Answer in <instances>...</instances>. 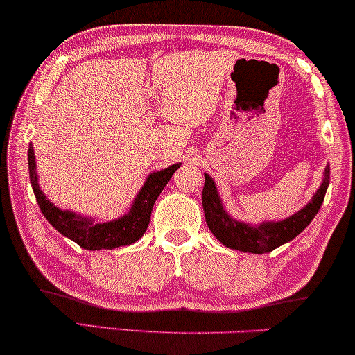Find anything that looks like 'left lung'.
<instances>
[{
    "mask_svg": "<svg viewBox=\"0 0 355 355\" xmlns=\"http://www.w3.org/2000/svg\"><path fill=\"white\" fill-rule=\"evenodd\" d=\"M203 175H205V183H203L202 191V205L207 225L211 234L217 237L218 242H222L225 247L234 248V250L248 252V254H267V252H272L274 248L294 240L312 222L324 202L329 178H331V166L327 165L324 168L320 187L307 205H304L299 211L287 218L263 220L257 225L240 222L232 217L220 198L214 178L209 173Z\"/></svg>",
    "mask_w": 355,
    "mask_h": 355,
    "instance_id": "left-lung-1",
    "label": "left lung"
}]
</instances>
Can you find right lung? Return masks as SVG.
I'll return each instance as SVG.
<instances>
[{"instance_id": "1", "label": "right lung", "mask_w": 355, "mask_h": 355, "mask_svg": "<svg viewBox=\"0 0 355 355\" xmlns=\"http://www.w3.org/2000/svg\"><path fill=\"white\" fill-rule=\"evenodd\" d=\"M182 164H173L164 170L152 172L145 178V183L133 198L132 205L123 215L118 218L103 222L93 217L76 214L71 210H61L55 203L48 200L46 195L40 189L38 173H36V158L33 145L28 148V170H30V180L33 187L36 202L44 218L67 239L78 243L87 250H100V248H112L132 245L141 235L145 234L146 227L152 217L153 203L170 182L175 170L180 168Z\"/></svg>"}]
</instances>
